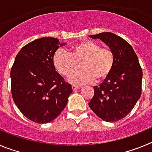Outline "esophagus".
I'll return each mask as SVG.
<instances>
[{
	"mask_svg": "<svg viewBox=\"0 0 152 152\" xmlns=\"http://www.w3.org/2000/svg\"><path fill=\"white\" fill-rule=\"evenodd\" d=\"M79 88H80V87H78V86L72 85V90H73V91H77V90H78Z\"/></svg>",
	"mask_w": 152,
	"mask_h": 152,
	"instance_id": "obj_1",
	"label": "esophagus"
}]
</instances>
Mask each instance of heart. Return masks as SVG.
<instances>
[{
	"mask_svg": "<svg viewBox=\"0 0 152 152\" xmlns=\"http://www.w3.org/2000/svg\"><path fill=\"white\" fill-rule=\"evenodd\" d=\"M82 61L83 71L73 73L77 62ZM53 64L58 73L68 76L73 84H83L96 81L100 82L108 78L115 65V56L110 49L101 47L91 40H84L72 47L71 52L63 49H58L53 56Z\"/></svg>",
	"mask_w": 152,
	"mask_h": 152,
	"instance_id": "b5f03b06",
	"label": "heart"
}]
</instances>
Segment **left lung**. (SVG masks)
I'll list each match as a JSON object with an SVG mask.
<instances>
[{
	"label": "left lung",
	"instance_id": "obj_1",
	"mask_svg": "<svg viewBox=\"0 0 152 152\" xmlns=\"http://www.w3.org/2000/svg\"><path fill=\"white\" fill-rule=\"evenodd\" d=\"M100 39L113 52L115 65L110 76L94 87V95L90 108L106 122H117L134 108L142 94V70L133 48L120 36L112 33L91 35Z\"/></svg>",
	"mask_w": 152,
	"mask_h": 152
}]
</instances>
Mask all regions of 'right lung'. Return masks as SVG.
<instances>
[{
	"instance_id": "obj_1",
	"label": "right lung",
	"mask_w": 152,
	"mask_h": 152,
	"mask_svg": "<svg viewBox=\"0 0 152 152\" xmlns=\"http://www.w3.org/2000/svg\"><path fill=\"white\" fill-rule=\"evenodd\" d=\"M65 43L52 37L31 42L18 52L10 71L13 101L35 123H48L61 113L72 93V85L56 71L53 56Z\"/></svg>"
}]
</instances>
